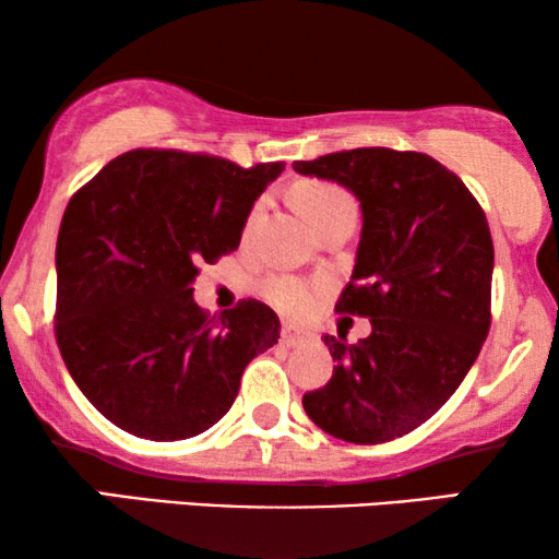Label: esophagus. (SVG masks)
Returning <instances> with one entry per match:
<instances>
[{
    "label": "esophagus",
    "instance_id": "34e87169",
    "mask_svg": "<svg viewBox=\"0 0 559 559\" xmlns=\"http://www.w3.org/2000/svg\"><path fill=\"white\" fill-rule=\"evenodd\" d=\"M308 341V335H305V331H300L297 325H285L282 328V343H285L287 348H295L300 346V343Z\"/></svg>",
    "mask_w": 559,
    "mask_h": 559
}]
</instances>
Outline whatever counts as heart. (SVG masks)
Wrapping results in <instances>:
<instances>
[{"label":"heart","mask_w":559,"mask_h":559,"mask_svg":"<svg viewBox=\"0 0 559 559\" xmlns=\"http://www.w3.org/2000/svg\"><path fill=\"white\" fill-rule=\"evenodd\" d=\"M295 203L300 205V211L312 221V226H316L320 218L328 216V213L346 209V205H354V198H350L343 188L333 186V182L308 180L295 188ZM262 211H264V201H257L251 205L243 231L249 234L251 228H254L259 216H262ZM264 295L274 308H280L282 312H289V316H300V312L310 310V305L316 302L318 285L289 277V274H280V277L266 280Z\"/></svg>","instance_id":"b5f03b06"}]
</instances>
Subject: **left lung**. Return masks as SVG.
I'll return each mask as SVG.
<instances>
[{
    "mask_svg": "<svg viewBox=\"0 0 559 559\" xmlns=\"http://www.w3.org/2000/svg\"><path fill=\"white\" fill-rule=\"evenodd\" d=\"M295 173L333 180L361 203V241L335 310L371 320V335H325L333 377L302 407L333 438L377 445L445 404L491 328L493 241L465 182L423 152L358 147Z\"/></svg>",
    "mask_w": 559,
    "mask_h": 559,
    "instance_id": "1",
    "label": "left lung"
}]
</instances>
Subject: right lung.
Instances as JSON below:
<instances>
[{"mask_svg":"<svg viewBox=\"0 0 559 559\" xmlns=\"http://www.w3.org/2000/svg\"><path fill=\"white\" fill-rule=\"evenodd\" d=\"M282 170L132 150L71 198L56 247V341L86 400L124 432H205L231 409L251 358L277 343L264 302L211 318L190 285L198 266L239 249L251 205Z\"/></svg>","mask_w":559,"mask_h":559,"instance_id":"1","label":"right lung"}]
</instances>
